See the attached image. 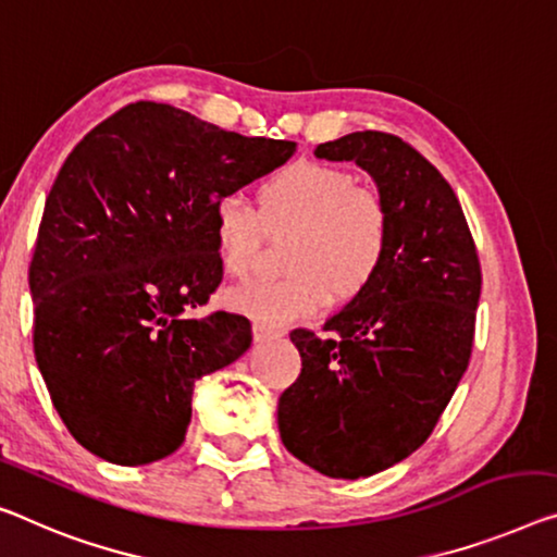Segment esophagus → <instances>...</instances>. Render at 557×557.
<instances>
[{"mask_svg": "<svg viewBox=\"0 0 557 557\" xmlns=\"http://www.w3.org/2000/svg\"><path fill=\"white\" fill-rule=\"evenodd\" d=\"M278 336H281L278 331H273L269 326H261V323H256V326H253V341H256V344H267V341H273V338H278Z\"/></svg>", "mask_w": 557, "mask_h": 557, "instance_id": "34e87169", "label": "esophagus"}]
</instances>
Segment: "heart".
Masks as SVG:
<instances>
[{"label": "heart", "mask_w": 557, "mask_h": 557, "mask_svg": "<svg viewBox=\"0 0 557 557\" xmlns=\"http://www.w3.org/2000/svg\"><path fill=\"white\" fill-rule=\"evenodd\" d=\"M256 209L221 199L211 234L231 278L253 271L263 228L294 231L284 253L288 276L231 290L226 304L261 326L311 319L331 301H350L373 284L388 256L391 211L379 191L356 186L346 169L294 161L256 186Z\"/></svg>", "instance_id": "b5f03b06"}]
</instances>
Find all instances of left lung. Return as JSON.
Instances as JSON below:
<instances>
[{"label": "left lung", "mask_w": 557, "mask_h": 557, "mask_svg": "<svg viewBox=\"0 0 557 557\" xmlns=\"http://www.w3.org/2000/svg\"><path fill=\"white\" fill-rule=\"evenodd\" d=\"M315 157L356 161L391 211L379 276L323 323L296 329L301 373L278 398L288 453L329 478H368L425 443L473 348L481 263L463 209L431 161L404 139L354 132Z\"/></svg>", "instance_id": "1"}]
</instances>
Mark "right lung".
Returning <instances> with one entry per match:
<instances>
[{"label": "right lung", "instance_id": "add662e5", "mask_svg": "<svg viewBox=\"0 0 557 557\" xmlns=\"http://www.w3.org/2000/svg\"><path fill=\"white\" fill-rule=\"evenodd\" d=\"M294 151L296 141L136 101L66 157L29 267L34 356L57 413L94 456H171L191 423L194 383L251 346L244 315L184 311L221 284L216 203Z\"/></svg>", "mask_w": 557, "mask_h": 557}]
</instances>
